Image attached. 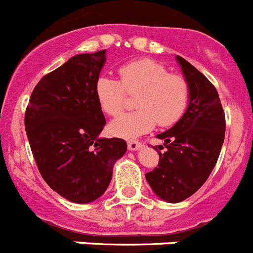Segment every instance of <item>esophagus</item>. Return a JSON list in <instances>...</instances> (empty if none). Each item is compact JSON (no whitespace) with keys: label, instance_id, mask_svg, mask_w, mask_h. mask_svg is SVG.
Instances as JSON below:
<instances>
[{"label":"esophagus","instance_id":"1","mask_svg":"<svg viewBox=\"0 0 253 253\" xmlns=\"http://www.w3.org/2000/svg\"><path fill=\"white\" fill-rule=\"evenodd\" d=\"M127 146H128V150H131V151H135V150H138L140 147H142V143L138 142V141L131 140L127 142Z\"/></svg>","mask_w":253,"mask_h":253}]
</instances>
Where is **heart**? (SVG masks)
<instances>
[{
  "mask_svg": "<svg viewBox=\"0 0 253 253\" xmlns=\"http://www.w3.org/2000/svg\"><path fill=\"white\" fill-rule=\"evenodd\" d=\"M120 81L101 76L94 84L99 107L117 116L126 104V93L136 95L135 112L124 113L110 125L113 135L133 138L150 131L158 122L168 127L176 124L189 103V84L184 77L169 73L152 59L129 61L118 70Z\"/></svg>",
  "mask_w": 253,
  "mask_h": 253,
  "instance_id": "b5f03b06",
  "label": "heart"
}]
</instances>
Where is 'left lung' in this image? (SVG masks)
<instances>
[{
    "instance_id": "8db88e82",
    "label": "left lung",
    "mask_w": 253,
    "mask_h": 253,
    "mask_svg": "<svg viewBox=\"0 0 253 253\" xmlns=\"http://www.w3.org/2000/svg\"><path fill=\"white\" fill-rule=\"evenodd\" d=\"M176 60L189 84V103L180 120L156 136L165 141L166 150L159 152V165L145 175L155 194L169 203L183 202L206 183L219 158L226 132V117L214 85L184 58L177 55Z\"/></svg>"
}]
</instances>
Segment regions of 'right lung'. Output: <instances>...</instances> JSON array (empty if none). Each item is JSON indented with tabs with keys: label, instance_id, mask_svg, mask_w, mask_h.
Here are the masks:
<instances>
[{
	"label": "right lung",
	"instance_id": "1",
	"mask_svg": "<svg viewBox=\"0 0 253 253\" xmlns=\"http://www.w3.org/2000/svg\"><path fill=\"white\" fill-rule=\"evenodd\" d=\"M106 50L79 54L40 79L25 113V128L42 179L74 203L107 190L113 165L127 150L122 138H101L106 118L94 92Z\"/></svg>",
	"mask_w": 253,
	"mask_h": 253
}]
</instances>
